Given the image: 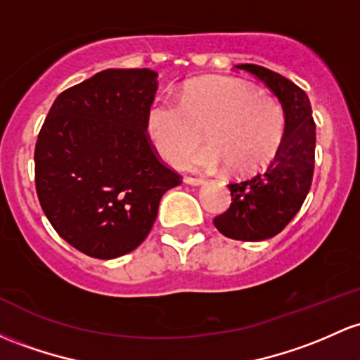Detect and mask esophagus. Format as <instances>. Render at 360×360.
Returning <instances> with one entry per match:
<instances>
[{"instance_id": "esophagus-1", "label": "esophagus", "mask_w": 360, "mask_h": 360, "mask_svg": "<svg viewBox=\"0 0 360 360\" xmlns=\"http://www.w3.org/2000/svg\"><path fill=\"white\" fill-rule=\"evenodd\" d=\"M184 184H189V186H203V179H195V177H184Z\"/></svg>"}]
</instances>
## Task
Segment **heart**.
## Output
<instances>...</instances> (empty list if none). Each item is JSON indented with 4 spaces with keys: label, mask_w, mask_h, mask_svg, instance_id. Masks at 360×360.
Returning a JSON list of instances; mask_svg holds the SVG:
<instances>
[{
    "label": "heart",
    "mask_w": 360,
    "mask_h": 360,
    "mask_svg": "<svg viewBox=\"0 0 360 360\" xmlns=\"http://www.w3.org/2000/svg\"><path fill=\"white\" fill-rule=\"evenodd\" d=\"M285 128V110L278 101L231 78L195 82L179 102L157 97L147 112L150 140L169 164H177L205 129L211 143L181 161L183 167L201 172L225 164L236 174L258 171L274 159Z\"/></svg>",
    "instance_id": "1"
}]
</instances>
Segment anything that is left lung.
Masks as SVG:
<instances>
[{
    "label": "left lung",
    "mask_w": 360,
    "mask_h": 360,
    "mask_svg": "<svg viewBox=\"0 0 360 360\" xmlns=\"http://www.w3.org/2000/svg\"><path fill=\"white\" fill-rule=\"evenodd\" d=\"M263 82L287 116L285 136L262 171L229 184L232 203L213 224L225 238L264 240L282 232L301 210L314 172L316 124L309 97L294 82L258 65H238Z\"/></svg>",
    "instance_id": "1"
}]
</instances>
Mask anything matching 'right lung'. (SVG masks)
I'll use <instances>...</instances> for the list:
<instances>
[{"instance_id":"right-lung-1","label":"right lung","mask_w":360,"mask_h":360,"mask_svg":"<svg viewBox=\"0 0 360 360\" xmlns=\"http://www.w3.org/2000/svg\"><path fill=\"white\" fill-rule=\"evenodd\" d=\"M148 68L104 70L58 96L35 143V189L54 231L98 259L136 250L181 176L147 135Z\"/></svg>"}]
</instances>
